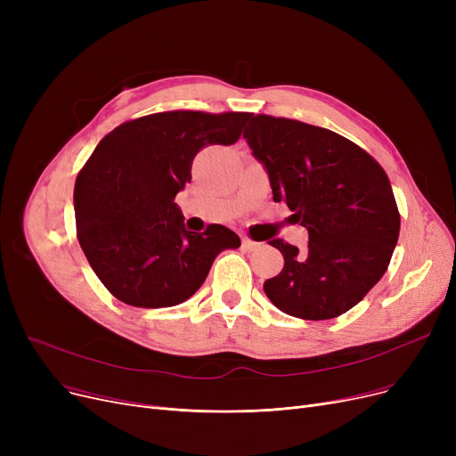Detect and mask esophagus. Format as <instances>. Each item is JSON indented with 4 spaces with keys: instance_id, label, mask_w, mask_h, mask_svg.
Masks as SVG:
<instances>
[{
    "instance_id": "1",
    "label": "esophagus",
    "mask_w": 456,
    "mask_h": 456,
    "mask_svg": "<svg viewBox=\"0 0 456 456\" xmlns=\"http://www.w3.org/2000/svg\"><path fill=\"white\" fill-rule=\"evenodd\" d=\"M260 246H262L260 242H255V240H251V238H242V248L246 251H256Z\"/></svg>"
}]
</instances>
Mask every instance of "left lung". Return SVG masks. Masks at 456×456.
Listing matches in <instances>:
<instances>
[{
	"label": "left lung",
	"instance_id": "8db88e82",
	"mask_svg": "<svg viewBox=\"0 0 456 456\" xmlns=\"http://www.w3.org/2000/svg\"><path fill=\"white\" fill-rule=\"evenodd\" d=\"M265 164L273 201L292 210L290 224L308 231V246L275 238L284 256L265 282L270 301L301 320L337 318L385 275L401 218L380 164L342 134L297 119L256 114L244 131Z\"/></svg>",
	"mask_w": 456,
	"mask_h": 456
}]
</instances>
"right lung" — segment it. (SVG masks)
Listing matches in <instances>:
<instances>
[{"label":"right lung","mask_w":456,"mask_h":456,"mask_svg":"<svg viewBox=\"0 0 456 456\" xmlns=\"http://www.w3.org/2000/svg\"><path fill=\"white\" fill-rule=\"evenodd\" d=\"M251 116L157 112L98 143L76 181V225L88 265L116 299L140 308L179 305L200 290L216 256L240 248L220 224L188 231L174 200L190 183L198 151L231 146Z\"/></svg>","instance_id":"obj_1"}]
</instances>
